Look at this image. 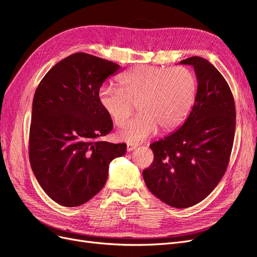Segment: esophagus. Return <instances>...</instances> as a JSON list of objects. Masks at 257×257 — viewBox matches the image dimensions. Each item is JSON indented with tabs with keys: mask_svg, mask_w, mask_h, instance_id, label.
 <instances>
[{
	"mask_svg": "<svg viewBox=\"0 0 257 257\" xmlns=\"http://www.w3.org/2000/svg\"><path fill=\"white\" fill-rule=\"evenodd\" d=\"M136 147H137V145H134V144H127L126 149H127V151H128V152H131V151H133L134 149H136Z\"/></svg>",
	"mask_w": 257,
	"mask_h": 257,
	"instance_id": "1",
	"label": "esophagus"
}]
</instances>
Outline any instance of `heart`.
I'll list each match as a JSON object with an SVG mask.
<instances>
[{
    "label": "heart",
    "instance_id": "1",
    "mask_svg": "<svg viewBox=\"0 0 257 257\" xmlns=\"http://www.w3.org/2000/svg\"><path fill=\"white\" fill-rule=\"evenodd\" d=\"M120 88L103 84L98 100L115 125H121L134 110L138 114L124 123L118 138L137 144L163 132L178 127L189 114L197 92L194 74L185 67L172 69L141 65L130 69L119 78Z\"/></svg>",
    "mask_w": 257,
    "mask_h": 257
}]
</instances>
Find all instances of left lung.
Segmentation results:
<instances>
[{
	"mask_svg": "<svg viewBox=\"0 0 257 257\" xmlns=\"http://www.w3.org/2000/svg\"><path fill=\"white\" fill-rule=\"evenodd\" d=\"M180 64L195 71V102L179 130L150 145L154 160L143 176L147 188L163 203L188 208L205 199L226 172L236 108L228 83L209 61L191 57Z\"/></svg>",
	"mask_w": 257,
	"mask_h": 257,
	"instance_id": "left-lung-1",
	"label": "left lung"
}]
</instances>
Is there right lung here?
I'll use <instances>...</instances> for the list:
<instances>
[{
  "label": "right lung",
  "instance_id": "add662e5",
  "mask_svg": "<svg viewBox=\"0 0 257 257\" xmlns=\"http://www.w3.org/2000/svg\"><path fill=\"white\" fill-rule=\"evenodd\" d=\"M120 65L77 52L54 65L35 91L30 127L31 167L45 193L61 206L87 203L104 188L110 162L125 144L103 142L112 120L98 91Z\"/></svg>",
  "mask_w": 257,
  "mask_h": 257
}]
</instances>
